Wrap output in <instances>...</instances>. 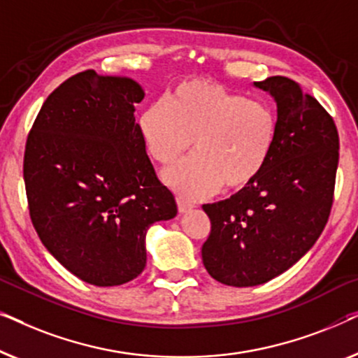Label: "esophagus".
<instances>
[{
    "mask_svg": "<svg viewBox=\"0 0 358 358\" xmlns=\"http://www.w3.org/2000/svg\"><path fill=\"white\" fill-rule=\"evenodd\" d=\"M178 208L180 213H187L194 208V205L190 202H185V200H182V199H178Z\"/></svg>",
    "mask_w": 358,
    "mask_h": 358,
    "instance_id": "esophagus-1",
    "label": "esophagus"
}]
</instances>
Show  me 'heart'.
<instances>
[{"label":"heart","instance_id":"heart-1","mask_svg":"<svg viewBox=\"0 0 358 358\" xmlns=\"http://www.w3.org/2000/svg\"><path fill=\"white\" fill-rule=\"evenodd\" d=\"M140 134L150 155L171 164L195 140L197 153L164 173L185 199H203L224 184L241 189L261 174L277 138V117L266 102L208 81L179 85L166 101L141 112Z\"/></svg>","mask_w":358,"mask_h":358}]
</instances>
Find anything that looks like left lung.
Returning a JSON list of instances; mask_svg holds the SVG:
<instances>
[{
  "mask_svg": "<svg viewBox=\"0 0 358 358\" xmlns=\"http://www.w3.org/2000/svg\"><path fill=\"white\" fill-rule=\"evenodd\" d=\"M277 104V138L261 174L229 199L203 205L212 231L202 261L215 280L254 287L296 264L331 213L339 135L332 117L290 78L256 81Z\"/></svg>",
  "mask_w": 358,
  "mask_h": 358,
  "instance_id": "8db88e82",
  "label": "left lung"
}]
</instances>
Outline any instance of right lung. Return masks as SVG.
I'll use <instances>...</instances> for the list:
<instances>
[{"instance_id": "obj_1", "label": "right lung", "mask_w": 358, "mask_h": 358, "mask_svg": "<svg viewBox=\"0 0 358 358\" xmlns=\"http://www.w3.org/2000/svg\"><path fill=\"white\" fill-rule=\"evenodd\" d=\"M143 97L131 78L78 73L47 97L27 136L34 228L66 271L96 287L138 277L148 228L178 215L135 124Z\"/></svg>"}]
</instances>
